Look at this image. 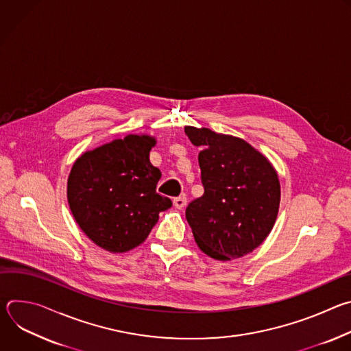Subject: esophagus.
<instances>
[{"label":"esophagus","instance_id":"obj_1","mask_svg":"<svg viewBox=\"0 0 351 351\" xmlns=\"http://www.w3.org/2000/svg\"><path fill=\"white\" fill-rule=\"evenodd\" d=\"M187 204V198L184 197V195H182V197H175L173 198V206L176 207V208H183L184 206Z\"/></svg>","mask_w":351,"mask_h":351}]
</instances>
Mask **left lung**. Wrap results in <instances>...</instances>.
Returning a JSON list of instances; mask_svg holds the SVG:
<instances>
[{
    "label": "left lung",
    "mask_w": 351,
    "mask_h": 351,
    "mask_svg": "<svg viewBox=\"0 0 351 351\" xmlns=\"http://www.w3.org/2000/svg\"><path fill=\"white\" fill-rule=\"evenodd\" d=\"M202 147L204 194L187 206L186 219L203 252L219 261L252 253L274 228L280 184L268 160L247 141L207 128H184Z\"/></svg>",
    "instance_id": "left-lung-1"
}]
</instances>
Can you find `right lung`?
<instances>
[{
  "label": "right lung",
  "instance_id": "1",
  "mask_svg": "<svg viewBox=\"0 0 351 351\" xmlns=\"http://www.w3.org/2000/svg\"><path fill=\"white\" fill-rule=\"evenodd\" d=\"M156 140L129 134L82 154L68 179L71 211L86 236L112 253L141 244L172 207L157 193L161 178L148 160Z\"/></svg>",
  "mask_w": 351,
  "mask_h": 351
}]
</instances>
